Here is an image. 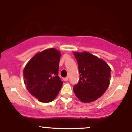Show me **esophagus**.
<instances>
[{"label": "esophagus", "instance_id": "34e87169", "mask_svg": "<svg viewBox=\"0 0 132 132\" xmlns=\"http://www.w3.org/2000/svg\"><path fill=\"white\" fill-rule=\"evenodd\" d=\"M68 79H69V78H68V77H66V78H64V79H64V81H68Z\"/></svg>", "mask_w": 132, "mask_h": 132}]
</instances>
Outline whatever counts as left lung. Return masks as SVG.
<instances>
[{
	"label": "left lung",
	"instance_id": "left-lung-1",
	"mask_svg": "<svg viewBox=\"0 0 132 132\" xmlns=\"http://www.w3.org/2000/svg\"><path fill=\"white\" fill-rule=\"evenodd\" d=\"M73 53L80 74L79 82L73 87L76 96L84 103L96 101L109 86L111 69L104 60L87 51Z\"/></svg>",
	"mask_w": 132,
	"mask_h": 132
}]
</instances>
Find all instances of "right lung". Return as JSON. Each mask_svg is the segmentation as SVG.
Masks as SVG:
<instances>
[{
  "label": "right lung",
  "mask_w": 132,
  "mask_h": 132,
  "mask_svg": "<svg viewBox=\"0 0 132 132\" xmlns=\"http://www.w3.org/2000/svg\"><path fill=\"white\" fill-rule=\"evenodd\" d=\"M60 57L61 53L57 50L46 49L31 57L24 68L27 90L40 102L53 101L63 86L58 76Z\"/></svg>",
  "instance_id": "add662e5"
}]
</instances>
